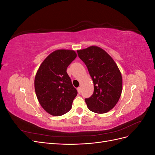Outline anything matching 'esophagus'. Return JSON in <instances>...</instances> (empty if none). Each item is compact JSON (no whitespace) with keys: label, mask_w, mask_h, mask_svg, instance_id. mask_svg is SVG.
Segmentation results:
<instances>
[{"label":"esophagus","mask_w":155,"mask_h":155,"mask_svg":"<svg viewBox=\"0 0 155 155\" xmlns=\"http://www.w3.org/2000/svg\"><path fill=\"white\" fill-rule=\"evenodd\" d=\"M77 90H78V92L79 94H81V87H78L77 88Z\"/></svg>","instance_id":"esophagus-1"}]
</instances>
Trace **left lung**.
Returning <instances> with one entry per match:
<instances>
[{
  "label": "left lung",
  "instance_id": "left-lung-1",
  "mask_svg": "<svg viewBox=\"0 0 155 155\" xmlns=\"http://www.w3.org/2000/svg\"><path fill=\"white\" fill-rule=\"evenodd\" d=\"M94 83L93 94L85 98L90 110L104 114L111 110L121 96L122 77L117 64L105 50L92 46L77 51Z\"/></svg>",
  "mask_w": 155,
  "mask_h": 155
}]
</instances>
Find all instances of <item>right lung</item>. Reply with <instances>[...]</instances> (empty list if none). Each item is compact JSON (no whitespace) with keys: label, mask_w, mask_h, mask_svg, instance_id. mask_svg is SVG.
<instances>
[{"label":"right lung","mask_w":155,"mask_h":155,"mask_svg":"<svg viewBox=\"0 0 155 155\" xmlns=\"http://www.w3.org/2000/svg\"><path fill=\"white\" fill-rule=\"evenodd\" d=\"M76 57L74 50H55L37 70L34 81L37 97L42 107L51 115L67 113L78 94L67 72L68 65Z\"/></svg>","instance_id":"add662e5"}]
</instances>
